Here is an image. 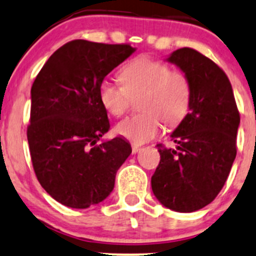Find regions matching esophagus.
Here are the masks:
<instances>
[{
	"label": "esophagus",
	"instance_id": "obj_1",
	"mask_svg": "<svg viewBox=\"0 0 256 256\" xmlns=\"http://www.w3.org/2000/svg\"><path fill=\"white\" fill-rule=\"evenodd\" d=\"M140 150H141V146H138V144H132V154H138Z\"/></svg>",
	"mask_w": 256,
	"mask_h": 256
}]
</instances>
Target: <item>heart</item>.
<instances>
[{"label": "heart", "mask_w": 256, "mask_h": 256, "mask_svg": "<svg viewBox=\"0 0 256 256\" xmlns=\"http://www.w3.org/2000/svg\"><path fill=\"white\" fill-rule=\"evenodd\" d=\"M121 85L105 79L99 86L102 108L121 116L130 104V96H140L144 112L128 116L115 126L118 135L135 144H144L161 134L164 120L170 125L180 122L190 102V82L183 72L170 69L164 62L140 56L131 59L118 72Z\"/></svg>", "instance_id": "b5f03b06"}]
</instances>
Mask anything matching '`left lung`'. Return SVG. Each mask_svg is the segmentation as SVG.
<instances>
[{
    "instance_id": "left-lung-1",
    "label": "left lung",
    "mask_w": 256,
    "mask_h": 256,
    "mask_svg": "<svg viewBox=\"0 0 256 256\" xmlns=\"http://www.w3.org/2000/svg\"><path fill=\"white\" fill-rule=\"evenodd\" d=\"M190 82V112L171 134L174 148L158 147V167L151 177L154 197L164 207L190 213L218 196L236 156L240 116L228 76L192 48L166 59Z\"/></svg>"
}]
</instances>
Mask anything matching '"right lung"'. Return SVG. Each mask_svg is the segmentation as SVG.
<instances>
[{
    "label": "right lung",
    "mask_w": 256,
    "mask_h": 256,
    "mask_svg": "<svg viewBox=\"0 0 256 256\" xmlns=\"http://www.w3.org/2000/svg\"><path fill=\"white\" fill-rule=\"evenodd\" d=\"M136 48L72 40L54 52L30 89L27 138L36 176L53 200L85 209L109 197L131 154L122 138L98 141L110 128L99 86Z\"/></svg>",
    "instance_id": "1"
}]
</instances>
